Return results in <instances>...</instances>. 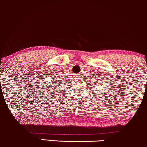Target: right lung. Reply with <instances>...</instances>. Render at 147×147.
<instances>
[{
    "instance_id": "add662e5",
    "label": "right lung",
    "mask_w": 147,
    "mask_h": 147,
    "mask_svg": "<svg viewBox=\"0 0 147 147\" xmlns=\"http://www.w3.org/2000/svg\"><path fill=\"white\" fill-rule=\"evenodd\" d=\"M58 81H59V80H58ZM57 82V80H56V81H53V83H52V84H53V85L49 86V87H50V88H52V87H53V86H55V87H57V85H55V84H57V82ZM55 92H57V91H55Z\"/></svg>"
}]
</instances>
